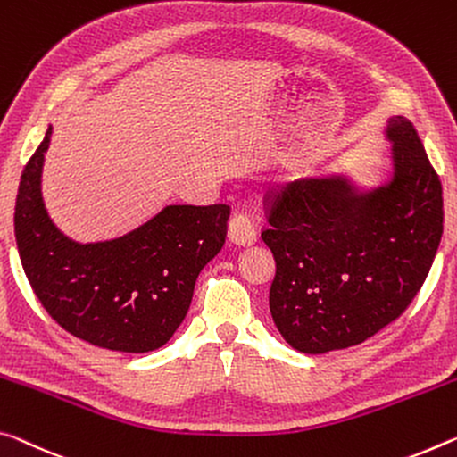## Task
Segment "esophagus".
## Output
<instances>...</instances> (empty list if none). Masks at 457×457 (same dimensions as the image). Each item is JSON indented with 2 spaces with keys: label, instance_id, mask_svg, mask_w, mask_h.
Returning <instances> with one entry per match:
<instances>
[{
  "label": "esophagus",
  "instance_id": "34e87169",
  "mask_svg": "<svg viewBox=\"0 0 457 457\" xmlns=\"http://www.w3.org/2000/svg\"><path fill=\"white\" fill-rule=\"evenodd\" d=\"M228 236L229 240L237 245H250L256 242L258 234H256V226L250 212H245V209H237V212L231 215L229 226H228Z\"/></svg>",
  "mask_w": 457,
  "mask_h": 457
}]
</instances>
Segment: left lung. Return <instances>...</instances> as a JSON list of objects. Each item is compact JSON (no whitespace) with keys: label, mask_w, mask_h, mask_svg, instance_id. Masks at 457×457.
I'll list each match as a JSON object with an SVG mask.
<instances>
[{"label":"left lung","mask_w":457,"mask_h":457,"mask_svg":"<svg viewBox=\"0 0 457 457\" xmlns=\"http://www.w3.org/2000/svg\"><path fill=\"white\" fill-rule=\"evenodd\" d=\"M395 177L364 197L337 179L268 195L262 240L277 274L270 313L295 350L358 345L421 291L444 234L441 180L409 120H390ZM266 201V199H264Z\"/></svg>","instance_id":"1"}]
</instances>
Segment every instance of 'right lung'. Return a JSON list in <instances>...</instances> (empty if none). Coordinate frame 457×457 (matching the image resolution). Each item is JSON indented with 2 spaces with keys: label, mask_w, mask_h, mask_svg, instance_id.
<instances>
[{
  "label": "right lung",
  "mask_w": 457,
  "mask_h": 457,
  "mask_svg": "<svg viewBox=\"0 0 457 457\" xmlns=\"http://www.w3.org/2000/svg\"><path fill=\"white\" fill-rule=\"evenodd\" d=\"M53 128L21 172L13 229L21 266L64 331L113 352L164 345L189 311L201 268L223 248L231 207L169 205L112 242L75 244L48 220L40 170Z\"/></svg>",
  "instance_id": "right-lung-1"
}]
</instances>
